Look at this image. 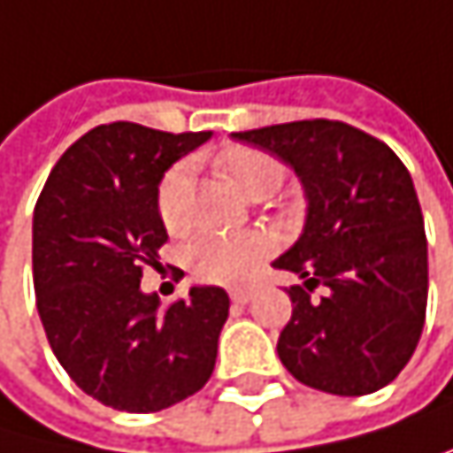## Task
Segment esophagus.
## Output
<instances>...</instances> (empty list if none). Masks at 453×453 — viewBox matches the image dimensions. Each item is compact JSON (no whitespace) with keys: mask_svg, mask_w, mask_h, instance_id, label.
<instances>
[{"mask_svg":"<svg viewBox=\"0 0 453 453\" xmlns=\"http://www.w3.org/2000/svg\"><path fill=\"white\" fill-rule=\"evenodd\" d=\"M252 298H255L252 289H234V293H231V301H234V303H242V306L250 303Z\"/></svg>","mask_w":453,"mask_h":453,"instance_id":"obj_1","label":"esophagus"}]
</instances>
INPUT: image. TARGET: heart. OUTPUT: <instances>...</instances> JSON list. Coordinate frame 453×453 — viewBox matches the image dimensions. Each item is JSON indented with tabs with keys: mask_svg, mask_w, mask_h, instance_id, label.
<instances>
[{
	"mask_svg": "<svg viewBox=\"0 0 453 453\" xmlns=\"http://www.w3.org/2000/svg\"><path fill=\"white\" fill-rule=\"evenodd\" d=\"M222 177L228 180L242 196L255 193H273L284 177L281 164L276 157L250 150V147H231L217 160ZM188 198H190V172L188 166L177 164L166 172L157 188V214L172 234H182L188 228ZM268 244L260 234H209L190 244L188 263L190 271L211 284L239 287L247 284L265 257Z\"/></svg>",
	"mask_w": 453,
	"mask_h": 453,
	"instance_id": "obj_1",
	"label": "heart"
}]
</instances>
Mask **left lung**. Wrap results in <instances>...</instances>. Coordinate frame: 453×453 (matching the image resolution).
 Segmentation results:
<instances>
[{
    "instance_id": "8db88e82",
    "label": "left lung",
    "mask_w": 453,
    "mask_h": 453,
    "mask_svg": "<svg viewBox=\"0 0 453 453\" xmlns=\"http://www.w3.org/2000/svg\"><path fill=\"white\" fill-rule=\"evenodd\" d=\"M296 172L306 196L298 242L273 268L293 317L276 351L301 384L371 395L408 365L427 311V236L403 160L371 134L338 120H298L231 134ZM322 283L326 296L314 299Z\"/></svg>"
}]
</instances>
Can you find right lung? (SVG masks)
Segmentation results:
<instances>
[{
	"label": "right lung",
	"mask_w": 453,
	"mask_h": 453,
	"mask_svg": "<svg viewBox=\"0 0 453 453\" xmlns=\"http://www.w3.org/2000/svg\"><path fill=\"white\" fill-rule=\"evenodd\" d=\"M209 136L99 126L61 155L37 201L31 263L45 335L69 379L115 411H164L214 371L228 293L193 284L166 309L142 293V265H157L169 239L157 185Z\"/></svg>",
	"instance_id": "right-lung-1"
}]
</instances>
